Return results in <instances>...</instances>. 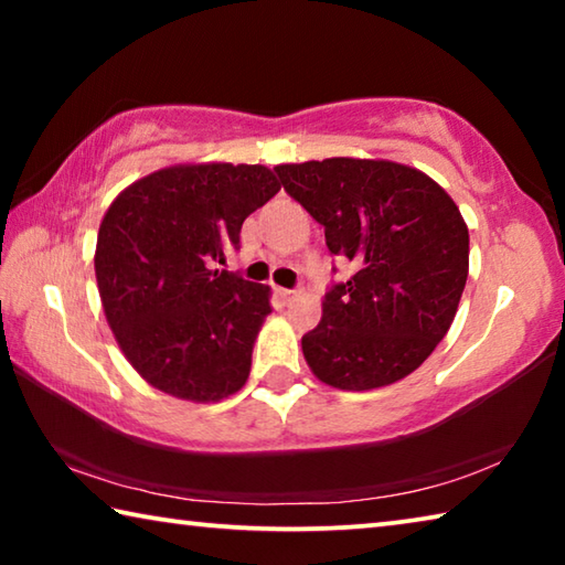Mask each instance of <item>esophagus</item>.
<instances>
[{
	"instance_id": "1",
	"label": "esophagus",
	"mask_w": 565,
	"mask_h": 565,
	"mask_svg": "<svg viewBox=\"0 0 565 565\" xmlns=\"http://www.w3.org/2000/svg\"><path fill=\"white\" fill-rule=\"evenodd\" d=\"M299 294H301V291H296V289H281V291H279V296H281L286 306H289V303H294L296 299H299Z\"/></svg>"
}]
</instances>
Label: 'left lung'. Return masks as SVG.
<instances>
[{"label":"left lung","instance_id":"8db88e82","mask_svg":"<svg viewBox=\"0 0 565 565\" xmlns=\"http://www.w3.org/2000/svg\"><path fill=\"white\" fill-rule=\"evenodd\" d=\"M356 274L333 284L301 339L313 376L341 391L406 379L451 329L468 279V226L431 177L388 159L274 169Z\"/></svg>","mask_w":565,"mask_h":565}]
</instances>
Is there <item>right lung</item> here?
Masks as SVG:
<instances>
[{
  "mask_svg": "<svg viewBox=\"0 0 565 565\" xmlns=\"http://www.w3.org/2000/svg\"><path fill=\"white\" fill-rule=\"evenodd\" d=\"M281 189L262 164H177L134 181L102 218L94 271L104 317L137 374L214 404L246 384L271 289L212 271L244 218Z\"/></svg>",
  "mask_w": 565,
  "mask_h": 565,
  "instance_id": "add662e5",
  "label": "right lung"
}]
</instances>
